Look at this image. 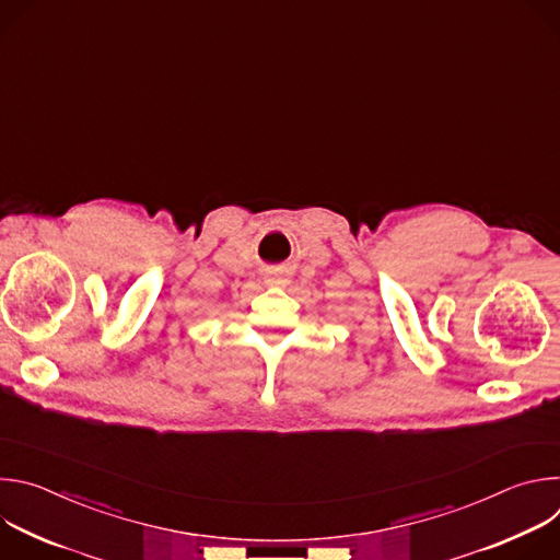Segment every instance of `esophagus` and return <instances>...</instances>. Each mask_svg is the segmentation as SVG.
<instances>
[{"label": "esophagus", "instance_id": "obj_1", "mask_svg": "<svg viewBox=\"0 0 560 560\" xmlns=\"http://www.w3.org/2000/svg\"><path fill=\"white\" fill-rule=\"evenodd\" d=\"M266 283H268V285H272V288H288V285H290L288 270H285V268H275V270L268 275Z\"/></svg>", "mask_w": 560, "mask_h": 560}]
</instances>
